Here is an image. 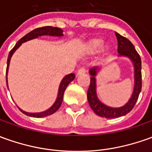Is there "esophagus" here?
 Returning a JSON list of instances; mask_svg holds the SVG:
<instances>
[{
	"mask_svg": "<svg viewBox=\"0 0 152 152\" xmlns=\"http://www.w3.org/2000/svg\"><path fill=\"white\" fill-rule=\"evenodd\" d=\"M87 72V69L86 68H81L78 70V73H77V76H79V75H82V74H85Z\"/></svg>",
	"mask_w": 152,
	"mask_h": 152,
	"instance_id": "34e87169",
	"label": "esophagus"
}]
</instances>
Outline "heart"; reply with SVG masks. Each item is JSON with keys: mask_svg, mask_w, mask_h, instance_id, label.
<instances>
[{"mask_svg": "<svg viewBox=\"0 0 152 152\" xmlns=\"http://www.w3.org/2000/svg\"><path fill=\"white\" fill-rule=\"evenodd\" d=\"M103 43V39L100 38H92L88 39L85 45H84V51L88 54H95L98 49L102 46ZM102 54L107 55L109 52V46L104 45L102 46Z\"/></svg>", "mask_w": 152, "mask_h": 152, "instance_id": "obj_1", "label": "heart"}]
</instances>
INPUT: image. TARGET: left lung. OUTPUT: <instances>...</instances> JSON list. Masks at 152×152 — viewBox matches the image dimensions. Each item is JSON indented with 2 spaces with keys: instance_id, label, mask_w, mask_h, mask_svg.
<instances>
[{
  "instance_id": "1",
  "label": "left lung",
  "mask_w": 152,
  "mask_h": 152,
  "mask_svg": "<svg viewBox=\"0 0 152 152\" xmlns=\"http://www.w3.org/2000/svg\"><path fill=\"white\" fill-rule=\"evenodd\" d=\"M118 39V51L119 56L127 57L130 58L134 66V88L133 93L124 106L121 107H111L105 105L104 103L99 101L97 96V81L96 75L98 73V69L93 68L89 71L90 85L88 90V101L91 108L95 113L106 118H116L125 116L130 113L137 101L140 92L142 90V60L140 55L137 52L134 45L129 39L122 36L118 33H115Z\"/></svg>"
}]
</instances>
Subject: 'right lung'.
Returning <instances> with one entry per match:
<instances>
[{"label":"right lung","instance_id":"right-lung-1","mask_svg":"<svg viewBox=\"0 0 152 152\" xmlns=\"http://www.w3.org/2000/svg\"><path fill=\"white\" fill-rule=\"evenodd\" d=\"M43 35H50V36H57V37H61L64 35L63 34V30L57 27H53V26H44V27H40V28H37L35 30L30 31V33L26 34L24 37H22L18 42L16 43V45L14 46V48L10 50L9 55H8V58H7V67H6V85L8 88V83H7V74H8V69H9V65H10V58L12 56V54H14V52L18 49L20 46L21 45L22 43L26 42L28 40L33 39H36L39 37V36H43ZM75 78V74H69L68 75L64 76V78H63L62 81L59 84V88H58V93L56 101L50 107L48 110H46L45 112H41V113H27L25 112L22 109L19 107V109L24 114H26L29 117H33V118H44V117H47L50 116L51 114L54 113L59 108V107L61 106L63 102V98H64V94L65 91L67 86L69 84L70 82H72Z\"/></svg>","mask_w":152,"mask_h":152}]
</instances>
